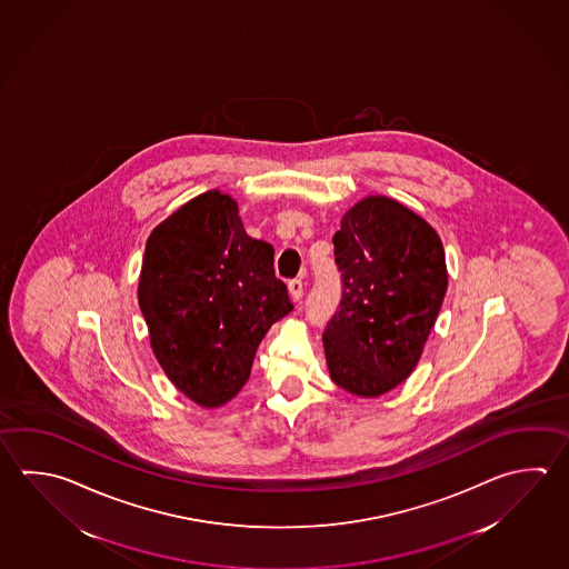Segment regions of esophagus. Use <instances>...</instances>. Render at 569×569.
<instances>
[{
	"mask_svg": "<svg viewBox=\"0 0 569 569\" xmlns=\"http://www.w3.org/2000/svg\"><path fill=\"white\" fill-rule=\"evenodd\" d=\"M289 292L290 299L295 300V302H299L302 299V279L290 280L289 282Z\"/></svg>",
	"mask_w": 569,
	"mask_h": 569,
	"instance_id": "obj_1",
	"label": "esophagus"
}]
</instances>
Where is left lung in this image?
I'll use <instances>...</instances> for the list:
<instances>
[{"label":"left lung","mask_w":569,"mask_h":569,"mask_svg":"<svg viewBox=\"0 0 569 569\" xmlns=\"http://www.w3.org/2000/svg\"><path fill=\"white\" fill-rule=\"evenodd\" d=\"M341 307L322 332L332 381L381 397L413 372L447 292L443 242L393 198L367 197L332 237Z\"/></svg>","instance_id":"left-lung-1"}]
</instances>
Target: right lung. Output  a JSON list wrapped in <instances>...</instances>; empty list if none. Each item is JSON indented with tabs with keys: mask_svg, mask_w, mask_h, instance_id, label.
Returning <instances> with one entry per match:
<instances>
[{
	"mask_svg": "<svg viewBox=\"0 0 569 569\" xmlns=\"http://www.w3.org/2000/svg\"><path fill=\"white\" fill-rule=\"evenodd\" d=\"M274 248L250 238L230 194L208 190L150 232L138 305L166 377L218 409L250 377L260 341L292 302L274 277Z\"/></svg>",
	"mask_w": 569,
	"mask_h": 569,
	"instance_id": "add662e5",
	"label": "right lung"
}]
</instances>
